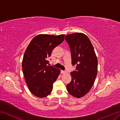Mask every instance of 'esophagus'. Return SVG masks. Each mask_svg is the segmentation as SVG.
<instances>
[{"label":"esophagus","instance_id":"34e87169","mask_svg":"<svg viewBox=\"0 0 120 120\" xmlns=\"http://www.w3.org/2000/svg\"><path fill=\"white\" fill-rule=\"evenodd\" d=\"M65 72H66V71H64L61 70V74H64Z\"/></svg>","mask_w":120,"mask_h":120}]
</instances>
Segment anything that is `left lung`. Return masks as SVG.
<instances>
[{
    "label": "left lung",
    "mask_w": 120,
    "mask_h": 120,
    "mask_svg": "<svg viewBox=\"0 0 120 120\" xmlns=\"http://www.w3.org/2000/svg\"><path fill=\"white\" fill-rule=\"evenodd\" d=\"M71 53L72 64L76 70L71 72V82L67 85L68 93L81 98L90 90L97 74L98 60L94 49L86 35L75 33L65 36Z\"/></svg>",
    "instance_id": "left-lung-1"
}]
</instances>
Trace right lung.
<instances>
[{
	"mask_svg": "<svg viewBox=\"0 0 120 120\" xmlns=\"http://www.w3.org/2000/svg\"><path fill=\"white\" fill-rule=\"evenodd\" d=\"M64 34H39L26 48L22 61V70L28 88L36 97L43 98L51 93L53 84L60 70L48 66L52 50L64 41Z\"/></svg>",
	"mask_w": 120,
	"mask_h": 120,
	"instance_id": "right-lung-1",
	"label": "right lung"
}]
</instances>
